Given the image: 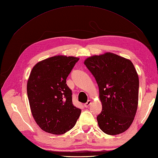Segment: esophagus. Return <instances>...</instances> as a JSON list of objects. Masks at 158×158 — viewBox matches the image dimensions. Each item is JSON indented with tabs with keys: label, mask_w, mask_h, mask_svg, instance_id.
<instances>
[{
	"label": "esophagus",
	"mask_w": 158,
	"mask_h": 158,
	"mask_svg": "<svg viewBox=\"0 0 158 158\" xmlns=\"http://www.w3.org/2000/svg\"><path fill=\"white\" fill-rule=\"evenodd\" d=\"M90 104H91V101H90V100H88V101L85 104H84V106L86 107V108H87V107H88V106H89Z\"/></svg>",
	"instance_id": "obj_1"
}]
</instances>
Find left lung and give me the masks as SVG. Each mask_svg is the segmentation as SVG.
Instances as JSON below:
<instances>
[{
  "label": "left lung",
  "mask_w": 158,
  "mask_h": 158,
  "mask_svg": "<svg viewBox=\"0 0 158 158\" xmlns=\"http://www.w3.org/2000/svg\"><path fill=\"white\" fill-rule=\"evenodd\" d=\"M84 63L98 86L102 106L97 116L100 129L110 135L125 132L138 106L139 77L133 63L110 52L88 57Z\"/></svg>",
  "instance_id": "obj_1"
}]
</instances>
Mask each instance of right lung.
<instances>
[{
    "instance_id": "obj_1",
    "label": "right lung",
    "mask_w": 158,
    "mask_h": 158,
    "mask_svg": "<svg viewBox=\"0 0 158 158\" xmlns=\"http://www.w3.org/2000/svg\"><path fill=\"white\" fill-rule=\"evenodd\" d=\"M78 57L56 56L35 65L27 91L36 123L44 131L61 135L74 127L81 110L72 103V92L66 84Z\"/></svg>"
}]
</instances>
